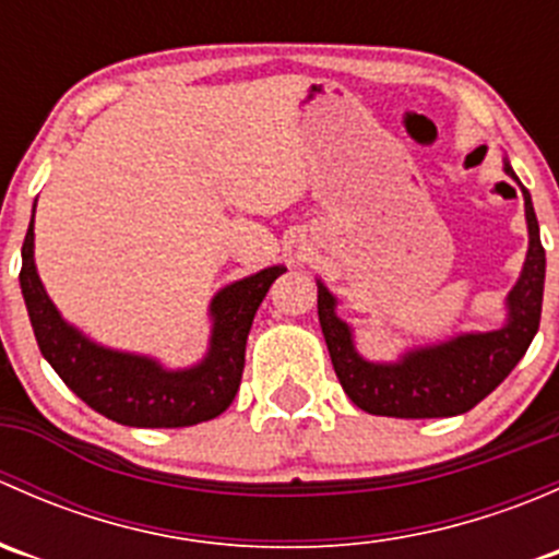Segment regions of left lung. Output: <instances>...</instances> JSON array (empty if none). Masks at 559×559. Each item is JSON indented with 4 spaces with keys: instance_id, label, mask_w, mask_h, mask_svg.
Returning <instances> with one entry per match:
<instances>
[{
    "instance_id": "left-lung-1",
    "label": "left lung",
    "mask_w": 559,
    "mask_h": 559,
    "mask_svg": "<svg viewBox=\"0 0 559 559\" xmlns=\"http://www.w3.org/2000/svg\"><path fill=\"white\" fill-rule=\"evenodd\" d=\"M506 173L516 178L506 162ZM520 180V178H516ZM530 248L524 270L509 295V321L500 330L460 335L441 346L416 348L394 365H373L354 352L352 330L335 316V297L319 284V324L332 368L354 405L376 416L438 419L481 403L524 357L540 324L546 251L540 246L533 200L524 191Z\"/></svg>"
}]
</instances>
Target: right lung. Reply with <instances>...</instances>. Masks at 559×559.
I'll return each instance as SVG.
<instances>
[{"label": "right lung", "mask_w": 559, "mask_h": 559, "mask_svg": "<svg viewBox=\"0 0 559 559\" xmlns=\"http://www.w3.org/2000/svg\"><path fill=\"white\" fill-rule=\"evenodd\" d=\"M21 259V292L43 357L83 403L129 427H189L224 414L243 379L253 313L273 281L286 273L278 264L218 292L211 302L207 357L189 370H165L148 357L97 346L61 319L35 267V216Z\"/></svg>", "instance_id": "obj_1"}]
</instances>
